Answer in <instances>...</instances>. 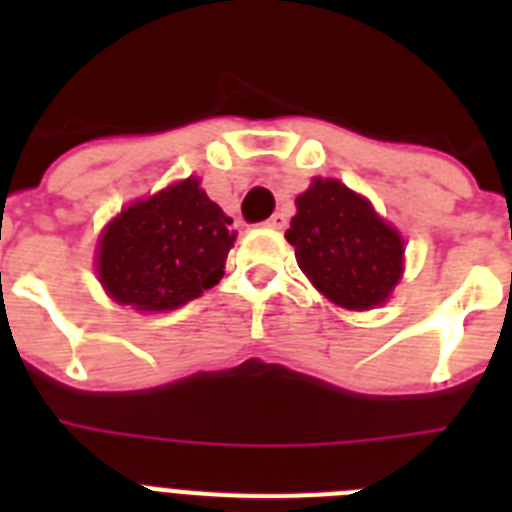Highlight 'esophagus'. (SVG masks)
Masks as SVG:
<instances>
[{
    "label": "esophagus",
    "mask_w": 512,
    "mask_h": 512,
    "mask_svg": "<svg viewBox=\"0 0 512 512\" xmlns=\"http://www.w3.org/2000/svg\"><path fill=\"white\" fill-rule=\"evenodd\" d=\"M265 225H268V228H276V231H284V228H287V215H284V212H276V215H271L265 220Z\"/></svg>",
    "instance_id": "1"
}]
</instances>
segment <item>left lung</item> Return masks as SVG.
<instances>
[{
	"instance_id": "obj_1",
	"label": "left lung",
	"mask_w": 512,
	"mask_h": 512,
	"mask_svg": "<svg viewBox=\"0 0 512 512\" xmlns=\"http://www.w3.org/2000/svg\"><path fill=\"white\" fill-rule=\"evenodd\" d=\"M295 204L287 241L313 287L348 311L385 303L404 273V239L372 201L340 180L313 177Z\"/></svg>"
}]
</instances>
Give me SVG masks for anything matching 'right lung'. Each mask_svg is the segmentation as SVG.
<instances>
[{
  "mask_svg": "<svg viewBox=\"0 0 512 512\" xmlns=\"http://www.w3.org/2000/svg\"><path fill=\"white\" fill-rule=\"evenodd\" d=\"M236 233L196 177L122 209L98 241V279L135 311H175L223 279Z\"/></svg>",
  "mask_w": 512,
  "mask_h": 512,
  "instance_id": "obj_1",
  "label": "right lung"
}]
</instances>
